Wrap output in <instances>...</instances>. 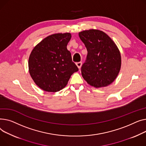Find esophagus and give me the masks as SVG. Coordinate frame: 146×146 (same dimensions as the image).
I'll list each match as a JSON object with an SVG mask.
<instances>
[{"label": "esophagus", "mask_w": 146, "mask_h": 146, "mask_svg": "<svg viewBox=\"0 0 146 146\" xmlns=\"http://www.w3.org/2000/svg\"><path fill=\"white\" fill-rule=\"evenodd\" d=\"M76 66H78V68H79V69H80L81 67V66H82V62H76Z\"/></svg>", "instance_id": "34e87169"}]
</instances>
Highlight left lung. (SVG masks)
<instances>
[{"label":"left lung","mask_w":146,"mask_h":146,"mask_svg":"<svg viewBox=\"0 0 146 146\" xmlns=\"http://www.w3.org/2000/svg\"><path fill=\"white\" fill-rule=\"evenodd\" d=\"M78 35L88 51L81 67L84 79L97 88L108 86L114 81L121 69V57L117 46L100 30H85Z\"/></svg>","instance_id":"1"}]
</instances>
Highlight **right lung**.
I'll return each instance as SVG.
<instances>
[{"label": "right lung", "instance_id": "1", "mask_svg": "<svg viewBox=\"0 0 146 146\" xmlns=\"http://www.w3.org/2000/svg\"><path fill=\"white\" fill-rule=\"evenodd\" d=\"M71 38L70 33L52 34L32 49L28 61L29 72L42 90L55 92L62 90L71 76L78 71L66 48Z\"/></svg>", "mask_w": 146, "mask_h": 146}]
</instances>
